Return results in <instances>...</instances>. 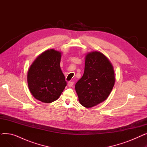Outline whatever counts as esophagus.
<instances>
[{
	"label": "esophagus",
	"mask_w": 147,
	"mask_h": 147,
	"mask_svg": "<svg viewBox=\"0 0 147 147\" xmlns=\"http://www.w3.org/2000/svg\"><path fill=\"white\" fill-rule=\"evenodd\" d=\"M73 84H74V82H69L68 83V86H69V88L72 87V86H73Z\"/></svg>",
	"instance_id": "obj_1"
}]
</instances>
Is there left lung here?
Returning <instances> with one entry per match:
<instances>
[{
    "label": "left lung",
    "instance_id": "8db88e82",
    "mask_svg": "<svg viewBox=\"0 0 147 147\" xmlns=\"http://www.w3.org/2000/svg\"><path fill=\"white\" fill-rule=\"evenodd\" d=\"M114 82V69L109 59L99 52L88 53L84 74L75 85L79 102L86 108L103 102L110 95Z\"/></svg>",
    "mask_w": 147,
    "mask_h": 147
}]
</instances>
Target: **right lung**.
Instances as JSON below:
<instances>
[{
    "label": "right lung",
    "instance_id": "obj_1",
    "mask_svg": "<svg viewBox=\"0 0 147 147\" xmlns=\"http://www.w3.org/2000/svg\"><path fill=\"white\" fill-rule=\"evenodd\" d=\"M61 56V52L54 49L46 51L36 59L28 69V88L38 101L45 103L56 101L67 86L60 68Z\"/></svg>",
    "mask_w": 147,
    "mask_h": 147
}]
</instances>
